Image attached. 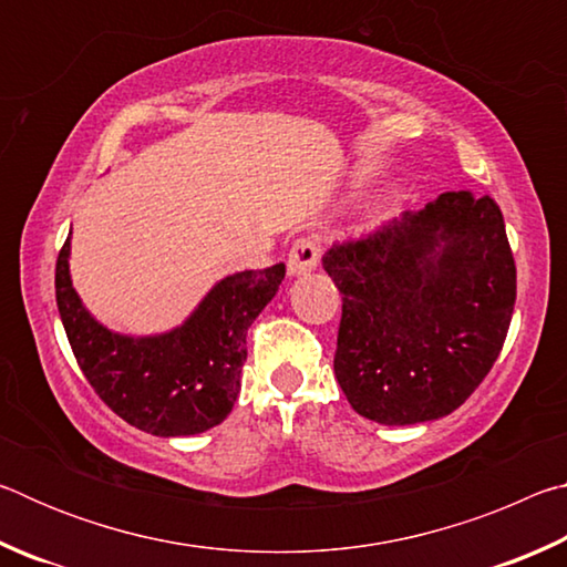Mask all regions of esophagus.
Segmentation results:
<instances>
[{"label": "esophagus", "instance_id": "obj_1", "mask_svg": "<svg viewBox=\"0 0 567 567\" xmlns=\"http://www.w3.org/2000/svg\"><path fill=\"white\" fill-rule=\"evenodd\" d=\"M322 255V245L318 235H302L295 239L290 247V255H287V272L290 275H302L310 272L318 267Z\"/></svg>", "mask_w": 567, "mask_h": 567}]
</instances>
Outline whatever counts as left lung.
<instances>
[{
    "mask_svg": "<svg viewBox=\"0 0 567 567\" xmlns=\"http://www.w3.org/2000/svg\"><path fill=\"white\" fill-rule=\"evenodd\" d=\"M322 267L342 295L334 378L354 412L415 425L457 410L503 350L517 272L491 195L445 192Z\"/></svg>",
    "mask_w": 567,
    "mask_h": 567,
    "instance_id": "obj_1",
    "label": "left lung"
}]
</instances>
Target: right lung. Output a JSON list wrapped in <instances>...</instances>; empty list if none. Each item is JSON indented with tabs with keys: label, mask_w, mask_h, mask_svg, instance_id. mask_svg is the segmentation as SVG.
I'll list each match as a JSON object with an SVG mask.
<instances>
[{
	"label": "right lung",
	"mask_w": 567,
	"mask_h": 567,
	"mask_svg": "<svg viewBox=\"0 0 567 567\" xmlns=\"http://www.w3.org/2000/svg\"><path fill=\"white\" fill-rule=\"evenodd\" d=\"M66 257L70 237L56 255V307L76 364L104 405L159 437L219 425L239 395L247 328L275 297L285 265L225 277L182 328L134 340L90 318L72 287Z\"/></svg>",
	"instance_id": "add662e5"
}]
</instances>
